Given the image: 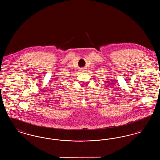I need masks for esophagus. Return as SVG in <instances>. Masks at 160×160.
I'll use <instances>...</instances> for the list:
<instances>
[{
	"instance_id": "esophagus-1",
	"label": "esophagus",
	"mask_w": 160,
	"mask_h": 160,
	"mask_svg": "<svg viewBox=\"0 0 160 160\" xmlns=\"http://www.w3.org/2000/svg\"><path fill=\"white\" fill-rule=\"evenodd\" d=\"M82 70H83V71H84V69H82Z\"/></svg>"
}]
</instances>
